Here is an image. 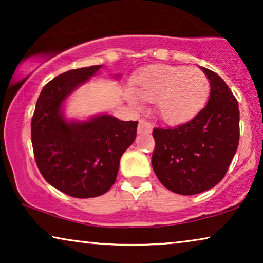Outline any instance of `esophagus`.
I'll return each instance as SVG.
<instances>
[{
    "mask_svg": "<svg viewBox=\"0 0 263 263\" xmlns=\"http://www.w3.org/2000/svg\"><path fill=\"white\" fill-rule=\"evenodd\" d=\"M138 132L139 133H151L152 132V124L145 120H141L139 122Z\"/></svg>",
    "mask_w": 263,
    "mask_h": 263,
    "instance_id": "esophagus-1",
    "label": "esophagus"
}]
</instances>
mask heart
I'll use <instances>...</instances> for the list:
<instances>
[{
	"label": "heart",
	"instance_id": "obj_1",
	"mask_svg": "<svg viewBox=\"0 0 263 263\" xmlns=\"http://www.w3.org/2000/svg\"><path fill=\"white\" fill-rule=\"evenodd\" d=\"M133 82L137 93L129 91V100L139 105V95L156 103L158 115L170 123L193 117L206 103L211 91L210 80L202 70L166 64L148 67Z\"/></svg>",
	"mask_w": 263,
	"mask_h": 263
}]
</instances>
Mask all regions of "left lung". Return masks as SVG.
<instances>
[{"label":"left lung","mask_w":263,"mask_h":263,"mask_svg":"<svg viewBox=\"0 0 263 263\" xmlns=\"http://www.w3.org/2000/svg\"><path fill=\"white\" fill-rule=\"evenodd\" d=\"M211 85L207 105L174 128H154L152 167L165 188L195 195L224 178L239 142L238 102L225 81L201 68Z\"/></svg>","instance_id":"1"}]
</instances>
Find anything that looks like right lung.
I'll return each instance as SVG.
<instances>
[{
    "label": "right lung",
    "mask_w": 263,
    "mask_h": 263,
    "mask_svg": "<svg viewBox=\"0 0 263 263\" xmlns=\"http://www.w3.org/2000/svg\"><path fill=\"white\" fill-rule=\"evenodd\" d=\"M102 66L71 69L43 87L31 122L34 159L45 181L67 195L87 199L105 194L116 181L120 159L134 142L138 121L98 115L68 122L62 105Z\"/></svg>",
    "instance_id": "right-lung-1"
}]
</instances>
